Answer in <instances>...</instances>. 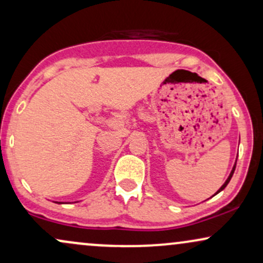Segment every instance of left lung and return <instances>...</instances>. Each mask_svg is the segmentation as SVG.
I'll return each instance as SVG.
<instances>
[{
	"instance_id": "1",
	"label": "left lung",
	"mask_w": 263,
	"mask_h": 263,
	"mask_svg": "<svg viewBox=\"0 0 263 263\" xmlns=\"http://www.w3.org/2000/svg\"><path fill=\"white\" fill-rule=\"evenodd\" d=\"M235 165H237V161H235V164H234V166H233V168H232V171H231V174H229V176H228V178H227V179H226V182H224V183H223V184H222V187H221L220 189H218V191H217V193H216V194H218V193H220V192H222V191H223V189H224L226 187H227V184L229 183V181H231L232 176H233V174H234V170H235Z\"/></svg>"
}]
</instances>
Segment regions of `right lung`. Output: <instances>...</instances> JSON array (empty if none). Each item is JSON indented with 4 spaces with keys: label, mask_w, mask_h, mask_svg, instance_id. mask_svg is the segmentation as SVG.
<instances>
[{
    "label": "right lung",
    "mask_w": 263,
    "mask_h": 263,
    "mask_svg": "<svg viewBox=\"0 0 263 263\" xmlns=\"http://www.w3.org/2000/svg\"><path fill=\"white\" fill-rule=\"evenodd\" d=\"M58 204H62V202H58Z\"/></svg>",
    "instance_id": "obj_1"
}]
</instances>
